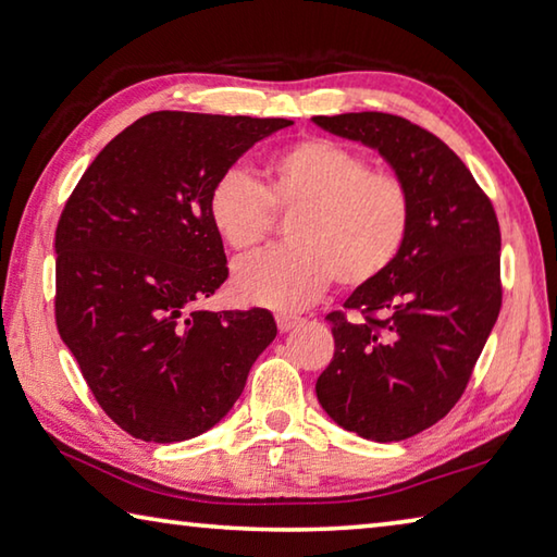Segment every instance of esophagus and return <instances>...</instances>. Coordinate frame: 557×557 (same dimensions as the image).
I'll return each instance as SVG.
<instances>
[{"label":"esophagus","instance_id":"obj_1","mask_svg":"<svg viewBox=\"0 0 557 557\" xmlns=\"http://www.w3.org/2000/svg\"><path fill=\"white\" fill-rule=\"evenodd\" d=\"M301 324L299 317H289V314H277V329L282 334L292 332V329H297Z\"/></svg>","mask_w":557,"mask_h":557}]
</instances>
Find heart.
Wrapping results in <instances>:
<instances>
[{
	"label": "heart",
	"instance_id": "obj_1",
	"mask_svg": "<svg viewBox=\"0 0 557 557\" xmlns=\"http://www.w3.org/2000/svg\"><path fill=\"white\" fill-rule=\"evenodd\" d=\"M265 184L238 169L215 178L206 211L219 238L238 256L256 250L275 228V213H295V245L243 260L233 295L245 305L295 312L336 280L358 289L381 280L408 243L412 196L398 174L326 137H305L272 154Z\"/></svg>",
	"mask_w": 557,
	"mask_h": 557
}]
</instances>
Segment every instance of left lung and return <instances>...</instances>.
I'll return each instance as SVG.
<instances>
[{"mask_svg":"<svg viewBox=\"0 0 557 557\" xmlns=\"http://www.w3.org/2000/svg\"><path fill=\"white\" fill-rule=\"evenodd\" d=\"M314 122L379 149L412 196L398 262L326 314L336 348L317 398L348 432L408 440L455 408L502 312L496 211L467 164L410 120L346 112Z\"/></svg>","mask_w":557,"mask_h":557,"instance_id":"8db88e82","label":"left lung"}]
</instances>
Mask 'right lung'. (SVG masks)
Masks as SVG:
<instances>
[{
	"instance_id": "1",
	"label": "right lung",
	"mask_w": 557,
	"mask_h": 557,
	"mask_svg": "<svg viewBox=\"0 0 557 557\" xmlns=\"http://www.w3.org/2000/svg\"><path fill=\"white\" fill-rule=\"evenodd\" d=\"M285 117L159 110L108 143L55 228V326L127 435L184 442L240 398L277 336L268 309L206 312L228 277L206 211L215 178Z\"/></svg>"
}]
</instances>
